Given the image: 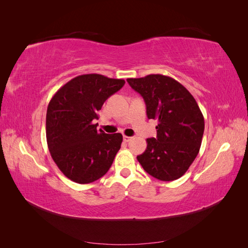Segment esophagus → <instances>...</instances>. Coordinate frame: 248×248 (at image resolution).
Wrapping results in <instances>:
<instances>
[{
  "label": "esophagus",
  "mask_w": 248,
  "mask_h": 248,
  "mask_svg": "<svg viewBox=\"0 0 248 248\" xmlns=\"http://www.w3.org/2000/svg\"><path fill=\"white\" fill-rule=\"evenodd\" d=\"M123 140H124V141L128 142V141H130V140H132V138H131V137H127V136H124V137H123Z\"/></svg>",
  "instance_id": "esophagus-1"
}]
</instances>
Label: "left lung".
I'll return each instance as SVG.
<instances>
[{
    "label": "left lung",
    "mask_w": 248,
    "mask_h": 248,
    "mask_svg": "<svg viewBox=\"0 0 248 248\" xmlns=\"http://www.w3.org/2000/svg\"><path fill=\"white\" fill-rule=\"evenodd\" d=\"M145 100L147 116L157 120V137L137 158L149 175L161 181L182 177L199 154L205 121L196 99L176 79L161 74L127 78Z\"/></svg>",
    "instance_id": "1"
}]
</instances>
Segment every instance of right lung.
I'll use <instances>...</instances> for the list:
<instances>
[{
    "mask_svg": "<svg viewBox=\"0 0 248 248\" xmlns=\"http://www.w3.org/2000/svg\"><path fill=\"white\" fill-rule=\"evenodd\" d=\"M124 79L101 74L72 78L50 99L46 111V140L52 159L73 182L88 184L104 176L121 148V133L97 130L93 120L104 101L118 92Z\"/></svg>",
    "mask_w": 248,
    "mask_h": 248,
    "instance_id": "right-lung-1",
    "label": "right lung"
}]
</instances>
